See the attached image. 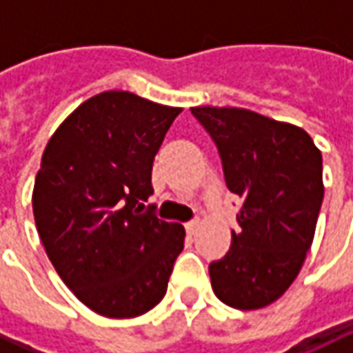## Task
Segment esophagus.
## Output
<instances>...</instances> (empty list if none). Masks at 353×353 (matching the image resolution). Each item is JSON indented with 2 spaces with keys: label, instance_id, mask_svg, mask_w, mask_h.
<instances>
[{
  "label": "esophagus",
  "instance_id": "34e87169",
  "mask_svg": "<svg viewBox=\"0 0 353 353\" xmlns=\"http://www.w3.org/2000/svg\"><path fill=\"white\" fill-rule=\"evenodd\" d=\"M184 228H186V232H188V234H196V230L200 228V220H198V218H194V220L186 222V224H184Z\"/></svg>",
  "mask_w": 353,
  "mask_h": 353
}]
</instances>
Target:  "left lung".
<instances>
[{
  "mask_svg": "<svg viewBox=\"0 0 353 353\" xmlns=\"http://www.w3.org/2000/svg\"><path fill=\"white\" fill-rule=\"evenodd\" d=\"M218 147L228 188L241 198L239 232L212 261L214 294L237 310L275 303L310 250L324 184L322 155L305 129L241 108H192Z\"/></svg>",
  "mask_w": 353,
  "mask_h": 353,
  "instance_id": "8db88e82",
  "label": "left lung"
}]
</instances>
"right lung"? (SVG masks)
I'll return each instance as SVG.
<instances>
[{
  "label": "right lung",
  "instance_id": "add662e5",
  "mask_svg": "<svg viewBox=\"0 0 353 353\" xmlns=\"http://www.w3.org/2000/svg\"><path fill=\"white\" fill-rule=\"evenodd\" d=\"M181 112L110 90L80 103L45 147L33 188L37 232L64 285L108 319L159 305L184 248L183 225L141 204Z\"/></svg>",
  "mask_w": 353,
  "mask_h": 353
}]
</instances>
